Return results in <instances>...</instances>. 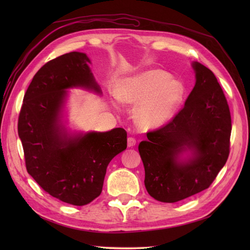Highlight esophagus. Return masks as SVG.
<instances>
[{"mask_svg": "<svg viewBox=\"0 0 250 250\" xmlns=\"http://www.w3.org/2000/svg\"><path fill=\"white\" fill-rule=\"evenodd\" d=\"M135 144H137V140H135L134 138L130 137V138L127 139V145H128V147H134Z\"/></svg>", "mask_w": 250, "mask_h": 250, "instance_id": "esophagus-1", "label": "esophagus"}]
</instances>
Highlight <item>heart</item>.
Wrapping results in <instances>:
<instances>
[{
    "label": "heart",
    "instance_id": "heart-1",
    "mask_svg": "<svg viewBox=\"0 0 250 250\" xmlns=\"http://www.w3.org/2000/svg\"><path fill=\"white\" fill-rule=\"evenodd\" d=\"M185 86L162 70H149L119 83L118 99L138 104L135 120L145 129L164 125L171 119L184 97Z\"/></svg>",
    "mask_w": 250,
    "mask_h": 250
}]
</instances>
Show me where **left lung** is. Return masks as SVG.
Masks as SVG:
<instances>
[{"instance_id":"obj_1","label":"left lung","mask_w":250,"mask_h":250,"mask_svg":"<svg viewBox=\"0 0 250 250\" xmlns=\"http://www.w3.org/2000/svg\"><path fill=\"white\" fill-rule=\"evenodd\" d=\"M196 83L169 123L147 132L139 145L145 168V187L151 197L177 202L208 188L228 161L231 118L223 90L209 69L194 62ZM191 149L187 163L178 155Z\"/></svg>"}]
</instances>
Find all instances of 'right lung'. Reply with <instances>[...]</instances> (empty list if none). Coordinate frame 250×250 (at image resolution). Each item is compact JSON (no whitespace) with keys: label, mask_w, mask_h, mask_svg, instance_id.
Masks as SVG:
<instances>
[{"label":"right lung","mask_w":250,"mask_h":250,"mask_svg":"<svg viewBox=\"0 0 250 250\" xmlns=\"http://www.w3.org/2000/svg\"><path fill=\"white\" fill-rule=\"evenodd\" d=\"M87 62L84 53L70 52L43 64L27 88L18 122L27 172L44 192L78 207L101 194L108 164L127 147L123 128L75 137L62 130L64 89L101 92Z\"/></svg>","instance_id":"obj_1"}]
</instances>
